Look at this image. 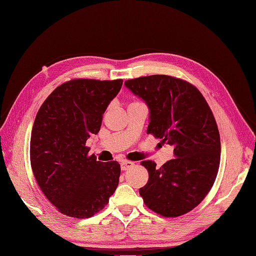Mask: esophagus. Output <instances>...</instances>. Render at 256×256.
<instances>
[{"instance_id": "1", "label": "esophagus", "mask_w": 256, "mask_h": 256, "mask_svg": "<svg viewBox=\"0 0 256 256\" xmlns=\"http://www.w3.org/2000/svg\"><path fill=\"white\" fill-rule=\"evenodd\" d=\"M134 165L132 162H129V160H122V164H120V167H122V170H129L130 167Z\"/></svg>"}]
</instances>
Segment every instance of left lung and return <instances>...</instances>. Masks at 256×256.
<instances>
[{
    "label": "left lung",
    "instance_id": "obj_1",
    "mask_svg": "<svg viewBox=\"0 0 256 256\" xmlns=\"http://www.w3.org/2000/svg\"><path fill=\"white\" fill-rule=\"evenodd\" d=\"M124 84L148 106L147 134L172 146L175 155L159 168L142 162L149 178L139 194L164 218L184 215L205 198L218 176L220 138L214 114L195 86L175 76H140Z\"/></svg>",
    "mask_w": 256,
    "mask_h": 256
}]
</instances>
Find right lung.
Segmentation results:
<instances>
[{
    "instance_id": "add662e5",
    "label": "right lung",
    "mask_w": 256,
    "mask_h": 256,
    "mask_svg": "<svg viewBox=\"0 0 256 256\" xmlns=\"http://www.w3.org/2000/svg\"><path fill=\"white\" fill-rule=\"evenodd\" d=\"M122 80L74 79L52 91L38 109L30 160L38 187L60 213L88 218L108 204L118 186V162H98L86 146Z\"/></svg>"
}]
</instances>
